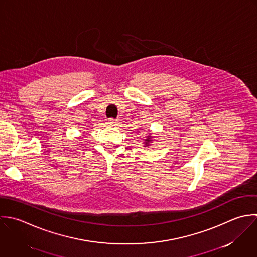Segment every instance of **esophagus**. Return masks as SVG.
<instances>
[{
  "mask_svg": "<svg viewBox=\"0 0 257 257\" xmlns=\"http://www.w3.org/2000/svg\"><path fill=\"white\" fill-rule=\"evenodd\" d=\"M106 124H107L108 126H115V125L117 124V121L114 120V119H109Z\"/></svg>",
  "mask_w": 257,
  "mask_h": 257,
  "instance_id": "obj_1",
  "label": "esophagus"
}]
</instances>
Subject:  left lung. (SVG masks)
Returning a JSON list of instances; mask_svg holds the SVG:
<instances>
[{
  "label": "left lung",
  "instance_id": "obj_1",
  "mask_svg": "<svg viewBox=\"0 0 257 257\" xmlns=\"http://www.w3.org/2000/svg\"><path fill=\"white\" fill-rule=\"evenodd\" d=\"M152 141H153V136L151 133H149V135L146 137V139H144V142H143L144 147H149L151 145Z\"/></svg>",
  "mask_w": 257,
  "mask_h": 257
}]
</instances>
